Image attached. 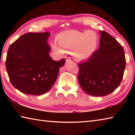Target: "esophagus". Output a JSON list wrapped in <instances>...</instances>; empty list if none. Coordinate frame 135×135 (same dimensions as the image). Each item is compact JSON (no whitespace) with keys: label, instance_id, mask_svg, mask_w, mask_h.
Wrapping results in <instances>:
<instances>
[{"label":"esophagus","instance_id":"obj_1","mask_svg":"<svg viewBox=\"0 0 135 135\" xmlns=\"http://www.w3.org/2000/svg\"><path fill=\"white\" fill-rule=\"evenodd\" d=\"M73 61L71 60H70V59H66V63H69V62H71Z\"/></svg>","mask_w":135,"mask_h":135}]
</instances>
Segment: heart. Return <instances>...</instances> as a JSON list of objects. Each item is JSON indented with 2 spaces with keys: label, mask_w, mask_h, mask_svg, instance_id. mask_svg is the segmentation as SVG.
<instances>
[{
  "label": "heart",
  "mask_w": 135,
  "mask_h": 135,
  "mask_svg": "<svg viewBox=\"0 0 135 135\" xmlns=\"http://www.w3.org/2000/svg\"><path fill=\"white\" fill-rule=\"evenodd\" d=\"M98 36L93 30L83 32L68 30L59 34L58 41L52 43V49L63 55L67 51H73L75 57L79 60L89 59L95 53L98 45Z\"/></svg>",
  "instance_id": "heart-1"
}]
</instances>
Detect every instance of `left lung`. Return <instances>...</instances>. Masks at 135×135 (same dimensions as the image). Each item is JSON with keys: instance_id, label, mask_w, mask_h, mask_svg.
<instances>
[{"instance_id": "8db88e82", "label": "left lung", "mask_w": 135, "mask_h": 135, "mask_svg": "<svg viewBox=\"0 0 135 135\" xmlns=\"http://www.w3.org/2000/svg\"><path fill=\"white\" fill-rule=\"evenodd\" d=\"M99 32V49L79 64L80 85L88 94L95 97L108 95L119 86L126 66L122 45L107 32Z\"/></svg>"}]
</instances>
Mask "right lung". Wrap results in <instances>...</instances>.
<instances>
[{
	"label": "right lung",
	"instance_id": "add662e5",
	"mask_svg": "<svg viewBox=\"0 0 135 135\" xmlns=\"http://www.w3.org/2000/svg\"><path fill=\"white\" fill-rule=\"evenodd\" d=\"M48 32L28 33L10 45L6 59L9 78L23 93L40 95L50 90L65 59L55 61L49 55Z\"/></svg>",
	"mask_w": 135,
	"mask_h": 135
}]
</instances>
